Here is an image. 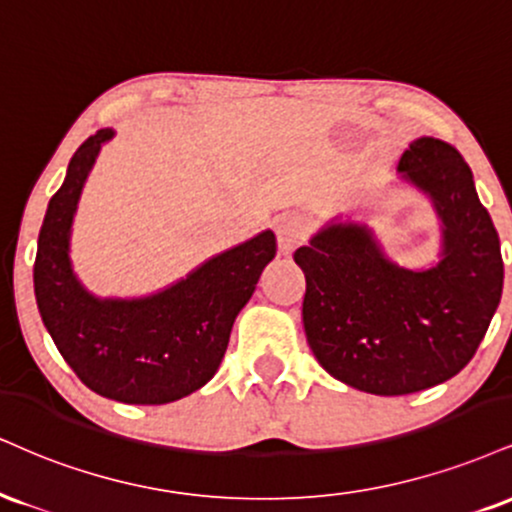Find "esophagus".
Instances as JSON below:
<instances>
[{
    "mask_svg": "<svg viewBox=\"0 0 512 512\" xmlns=\"http://www.w3.org/2000/svg\"><path fill=\"white\" fill-rule=\"evenodd\" d=\"M305 236V219L300 214H281L276 219V240L281 255H291Z\"/></svg>",
    "mask_w": 512,
    "mask_h": 512,
    "instance_id": "34e87169",
    "label": "esophagus"
}]
</instances>
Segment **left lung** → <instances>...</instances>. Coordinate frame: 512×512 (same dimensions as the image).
<instances>
[{
	"mask_svg": "<svg viewBox=\"0 0 512 512\" xmlns=\"http://www.w3.org/2000/svg\"><path fill=\"white\" fill-rule=\"evenodd\" d=\"M396 171L386 188L424 195L439 219L432 264H398L367 212H338L293 255L307 281L303 324L317 362L374 396L455 377L477 353L503 293L501 240L460 152L422 135Z\"/></svg>",
	"mask_w": 512,
	"mask_h": 512,
	"instance_id": "1",
	"label": "left lung"
}]
</instances>
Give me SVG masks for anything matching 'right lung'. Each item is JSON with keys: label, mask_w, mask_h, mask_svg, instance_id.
Listing matches in <instances>:
<instances>
[{"label": "right lung", "mask_w": 512, "mask_h": 512, "mask_svg": "<svg viewBox=\"0 0 512 512\" xmlns=\"http://www.w3.org/2000/svg\"><path fill=\"white\" fill-rule=\"evenodd\" d=\"M114 135V128L90 135L49 200L33 269L35 300L54 346L90 391L128 405L174 403L217 374L238 312L276 257V238L264 229L155 293H92L73 269L71 233L85 181Z\"/></svg>", "instance_id": "add662e5"}]
</instances>
